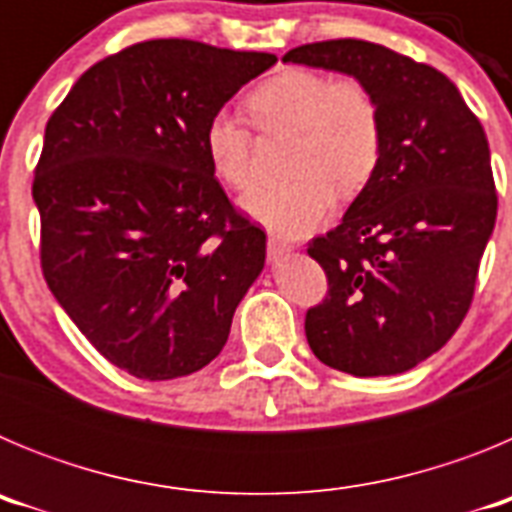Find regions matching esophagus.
I'll return each mask as SVG.
<instances>
[{
  "label": "esophagus",
  "mask_w": 512,
  "mask_h": 512,
  "mask_svg": "<svg viewBox=\"0 0 512 512\" xmlns=\"http://www.w3.org/2000/svg\"><path fill=\"white\" fill-rule=\"evenodd\" d=\"M292 251V246H289L287 241H282V238H274V235H269V241H266V253H269L271 261H279L282 256H287V253Z\"/></svg>",
  "instance_id": "34e87169"
}]
</instances>
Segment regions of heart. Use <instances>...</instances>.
Segmentation results:
<instances>
[{
	"label": "heart",
	"mask_w": 512,
	"mask_h": 512,
	"mask_svg": "<svg viewBox=\"0 0 512 512\" xmlns=\"http://www.w3.org/2000/svg\"><path fill=\"white\" fill-rule=\"evenodd\" d=\"M261 130H297L287 184H264L243 197V210L287 238L318 230L336 210V194L351 200L382 161V110L359 79H333L315 69H287L246 99ZM212 171L230 189L253 182V135L246 122L220 110L205 125Z\"/></svg>",
	"instance_id": "heart-1"
}]
</instances>
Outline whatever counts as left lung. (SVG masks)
Wrapping results in <instances>:
<instances>
[{"label":"left lung","instance_id":"obj_1","mask_svg":"<svg viewBox=\"0 0 512 512\" xmlns=\"http://www.w3.org/2000/svg\"><path fill=\"white\" fill-rule=\"evenodd\" d=\"M282 61L364 81L382 110V161L341 225L307 243L328 295L305 315L312 354L354 377L418 366L467 315L497 217L490 146L454 81L366 40H323Z\"/></svg>","mask_w":512,"mask_h":512}]
</instances>
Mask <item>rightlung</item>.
Wrapping results in <instances>:
<instances>
[{
	"label": "right lung",
	"instance_id": "1",
	"mask_svg": "<svg viewBox=\"0 0 512 512\" xmlns=\"http://www.w3.org/2000/svg\"><path fill=\"white\" fill-rule=\"evenodd\" d=\"M271 53L146 40L94 63L45 125L40 266L104 359L138 379L200 372L264 269L266 233L230 205L205 125Z\"/></svg>",
	"mask_w": 512,
	"mask_h": 512
}]
</instances>
